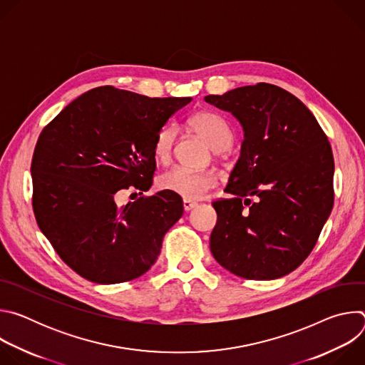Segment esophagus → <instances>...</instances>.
<instances>
[{
	"instance_id": "esophagus-1",
	"label": "esophagus",
	"mask_w": 365,
	"mask_h": 365,
	"mask_svg": "<svg viewBox=\"0 0 365 365\" xmlns=\"http://www.w3.org/2000/svg\"><path fill=\"white\" fill-rule=\"evenodd\" d=\"M197 203L193 202V200H189V199H183V210L185 211H192L193 207H196Z\"/></svg>"
}]
</instances>
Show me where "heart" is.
<instances>
[{"label": "heart", "instance_id": "obj_1", "mask_svg": "<svg viewBox=\"0 0 365 365\" xmlns=\"http://www.w3.org/2000/svg\"><path fill=\"white\" fill-rule=\"evenodd\" d=\"M189 127L200 135L214 151H224L234 141V131L228 121L210 111H202L190 117ZM176 130L172 125L163 127L153 143V154L158 162L168 163L172 158ZM217 185V178L210 172H196L185 168H173L159 178L163 190L179 195L183 199L197 200Z\"/></svg>", "mask_w": 365, "mask_h": 365}]
</instances>
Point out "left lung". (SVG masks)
<instances>
[{
  "label": "left lung",
  "mask_w": 365,
  "mask_h": 365,
  "mask_svg": "<svg viewBox=\"0 0 365 365\" xmlns=\"http://www.w3.org/2000/svg\"><path fill=\"white\" fill-rule=\"evenodd\" d=\"M231 113L244 141L230 175L231 199L212 202L218 221L211 251L225 270L273 280L297 269L314 250L334 205V155L304 103L272 83L207 95Z\"/></svg>",
  "instance_id": "1"
}]
</instances>
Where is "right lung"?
<instances>
[{
    "label": "right lung",
    "mask_w": 365,
    "mask_h": 365,
    "mask_svg": "<svg viewBox=\"0 0 365 365\" xmlns=\"http://www.w3.org/2000/svg\"><path fill=\"white\" fill-rule=\"evenodd\" d=\"M190 101L99 86L41 131L31 160L34 217L79 276L123 283L155 263L165 234L183 215L180 196L160 190L118 207L115 193L150 189L154 138Z\"/></svg>",
    "instance_id": "add662e5"
}]
</instances>
